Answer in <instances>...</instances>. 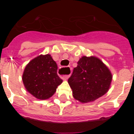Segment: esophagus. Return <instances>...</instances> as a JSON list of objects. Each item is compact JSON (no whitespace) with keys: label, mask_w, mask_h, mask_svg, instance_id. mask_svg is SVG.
Wrapping results in <instances>:
<instances>
[{"label":"esophagus","mask_w":134,"mask_h":134,"mask_svg":"<svg viewBox=\"0 0 134 134\" xmlns=\"http://www.w3.org/2000/svg\"><path fill=\"white\" fill-rule=\"evenodd\" d=\"M69 68V70H70V68ZM70 74H66V75H61V77H62V79H64V80H66V79H68V78L70 77Z\"/></svg>","instance_id":"1"}]
</instances>
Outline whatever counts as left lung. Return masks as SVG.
Listing matches in <instances>:
<instances>
[{
	"label": "left lung",
	"mask_w": 134,
	"mask_h": 134,
	"mask_svg": "<svg viewBox=\"0 0 134 134\" xmlns=\"http://www.w3.org/2000/svg\"><path fill=\"white\" fill-rule=\"evenodd\" d=\"M77 64L68 80L74 99L82 103L91 102L107 93L112 75L102 62L95 57L83 56Z\"/></svg>",
	"instance_id": "8db88e82"
}]
</instances>
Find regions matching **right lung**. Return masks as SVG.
<instances>
[{
  "label": "right lung",
  "mask_w": 134,
  "mask_h": 134,
  "mask_svg": "<svg viewBox=\"0 0 134 134\" xmlns=\"http://www.w3.org/2000/svg\"><path fill=\"white\" fill-rule=\"evenodd\" d=\"M57 70L56 63L49 54L39 55L32 60L23 74V82L27 91L37 99H49L62 82Z\"/></svg>",
  "instance_id": "right-lung-1"
}]
</instances>
